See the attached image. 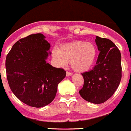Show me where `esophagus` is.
<instances>
[{
    "instance_id": "34e87169",
    "label": "esophagus",
    "mask_w": 131,
    "mask_h": 131,
    "mask_svg": "<svg viewBox=\"0 0 131 131\" xmlns=\"http://www.w3.org/2000/svg\"><path fill=\"white\" fill-rule=\"evenodd\" d=\"M72 75V72H68V71H67V72H66V75H67V76H70V75Z\"/></svg>"
}]
</instances>
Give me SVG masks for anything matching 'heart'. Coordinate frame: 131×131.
<instances>
[{"label": "heart", "mask_w": 131, "mask_h": 131, "mask_svg": "<svg viewBox=\"0 0 131 131\" xmlns=\"http://www.w3.org/2000/svg\"><path fill=\"white\" fill-rule=\"evenodd\" d=\"M96 47L92 43L74 41L61 45L52 51L53 58L61 66L70 63L75 72H84L92 67L97 58Z\"/></svg>", "instance_id": "heart-1"}]
</instances>
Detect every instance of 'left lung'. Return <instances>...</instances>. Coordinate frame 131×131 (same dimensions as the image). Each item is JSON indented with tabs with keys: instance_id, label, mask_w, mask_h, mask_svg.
Wrapping results in <instances>:
<instances>
[{
	"instance_id": "obj_1",
	"label": "left lung",
	"mask_w": 131,
	"mask_h": 131,
	"mask_svg": "<svg viewBox=\"0 0 131 131\" xmlns=\"http://www.w3.org/2000/svg\"><path fill=\"white\" fill-rule=\"evenodd\" d=\"M100 51L92 70L82 73L84 86L79 91L84 100L94 104L104 103L114 94L122 78L121 54L108 39L96 37Z\"/></svg>"
}]
</instances>
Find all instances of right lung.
Segmentation results:
<instances>
[{"label":"right lung","mask_w":131,"mask_h":131,"mask_svg":"<svg viewBox=\"0 0 131 131\" xmlns=\"http://www.w3.org/2000/svg\"><path fill=\"white\" fill-rule=\"evenodd\" d=\"M50 44L41 33L17 41L6 58V77L14 94L27 105L41 108L52 102L66 75L63 68L46 63Z\"/></svg>","instance_id":"right-lung-1"}]
</instances>
